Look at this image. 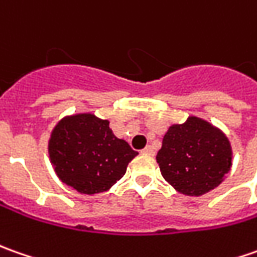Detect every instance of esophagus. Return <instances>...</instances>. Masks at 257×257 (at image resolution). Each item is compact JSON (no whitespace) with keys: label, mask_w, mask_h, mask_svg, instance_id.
<instances>
[{"label":"esophagus","mask_w":257,"mask_h":257,"mask_svg":"<svg viewBox=\"0 0 257 257\" xmlns=\"http://www.w3.org/2000/svg\"><path fill=\"white\" fill-rule=\"evenodd\" d=\"M141 154L142 155H148V156H154V154H155V151H154V148L152 146H146V148H144L142 151H141Z\"/></svg>","instance_id":"obj_1"}]
</instances>
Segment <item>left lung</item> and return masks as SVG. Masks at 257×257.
<instances>
[{
  "instance_id": "obj_1",
  "label": "left lung",
  "mask_w": 257,
  "mask_h": 257,
  "mask_svg": "<svg viewBox=\"0 0 257 257\" xmlns=\"http://www.w3.org/2000/svg\"><path fill=\"white\" fill-rule=\"evenodd\" d=\"M232 145L220 129L190 115L171 125L156 162L164 179L182 195L202 196L219 186L232 168Z\"/></svg>"
}]
</instances>
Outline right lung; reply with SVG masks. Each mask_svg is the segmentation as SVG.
<instances>
[{"label":"right lung","instance_id":"obj_1","mask_svg":"<svg viewBox=\"0 0 257 257\" xmlns=\"http://www.w3.org/2000/svg\"><path fill=\"white\" fill-rule=\"evenodd\" d=\"M48 155L59 181L95 195L111 189L138 152L113 135L109 120L79 112L58 120L49 135Z\"/></svg>","mask_w":257,"mask_h":257}]
</instances>
